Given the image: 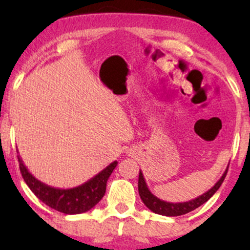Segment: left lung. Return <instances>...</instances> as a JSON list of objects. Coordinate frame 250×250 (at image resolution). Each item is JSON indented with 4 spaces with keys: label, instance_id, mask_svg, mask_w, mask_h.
I'll use <instances>...</instances> for the list:
<instances>
[{
    "label": "left lung",
    "instance_id": "left-lung-1",
    "mask_svg": "<svg viewBox=\"0 0 250 250\" xmlns=\"http://www.w3.org/2000/svg\"><path fill=\"white\" fill-rule=\"evenodd\" d=\"M227 171H228V167H227L226 171L223 173L222 176H221V179L215 183L213 188L209 189L207 193L200 195V196L196 197V199L187 201V202L173 203V202H167V201L160 200L159 197H156L154 194H151V191L149 190L147 187L145 176H143L142 171L140 170L139 194H140V197H141L142 202L146 205V207L150 209L151 211H154L155 214L163 215V216H180V215L187 214L189 211L199 208L200 206L203 205V203L207 202V201L210 199L215 193H216L217 189L220 188V186L222 185L223 180H225L227 175Z\"/></svg>",
    "mask_w": 250,
    "mask_h": 250
}]
</instances>
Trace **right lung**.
<instances>
[{"instance_id": "add662e5", "label": "right lung", "mask_w": 250, "mask_h": 250, "mask_svg": "<svg viewBox=\"0 0 250 250\" xmlns=\"http://www.w3.org/2000/svg\"><path fill=\"white\" fill-rule=\"evenodd\" d=\"M17 157L22 177L30 190L50 208L68 215L82 214L95 207L104 196L107 181L117 166V161H114L93 179L82 183L81 186L69 189H60L50 187L34 177L23 165L20 155Z\"/></svg>"}]
</instances>
